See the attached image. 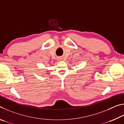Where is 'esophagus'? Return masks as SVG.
I'll list each match as a JSON object with an SVG mask.
<instances>
[{"instance_id": "1", "label": "esophagus", "mask_w": 124, "mask_h": 124, "mask_svg": "<svg viewBox=\"0 0 124 124\" xmlns=\"http://www.w3.org/2000/svg\"><path fill=\"white\" fill-rule=\"evenodd\" d=\"M61 60V59H60V60Z\"/></svg>"}]
</instances>
